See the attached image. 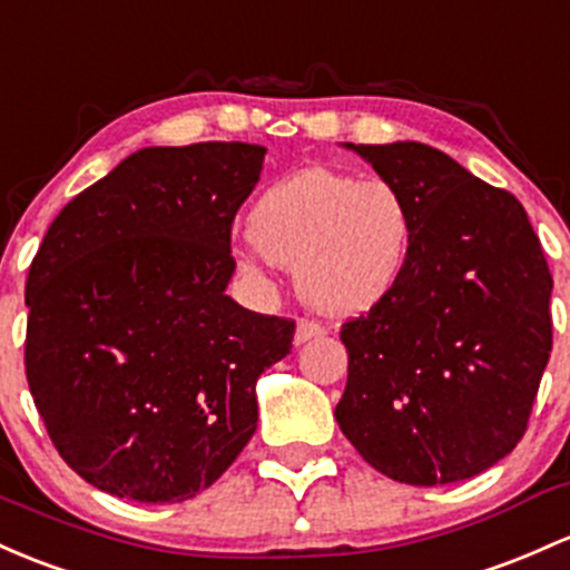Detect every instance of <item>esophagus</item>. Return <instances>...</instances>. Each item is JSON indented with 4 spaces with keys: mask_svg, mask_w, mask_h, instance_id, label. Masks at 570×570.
<instances>
[{
    "mask_svg": "<svg viewBox=\"0 0 570 570\" xmlns=\"http://www.w3.org/2000/svg\"><path fill=\"white\" fill-rule=\"evenodd\" d=\"M324 327L316 322H308V318H299L295 327V346H303L305 341H314V337H322Z\"/></svg>",
    "mask_w": 570,
    "mask_h": 570,
    "instance_id": "34e87169",
    "label": "esophagus"
}]
</instances>
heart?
<instances>
[{
	"label": "heart",
	"instance_id": "obj_1",
	"mask_svg": "<svg viewBox=\"0 0 570 570\" xmlns=\"http://www.w3.org/2000/svg\"><path fill=\"white\" fill-rule=\"evenodd\" d=\"M246 259L292 267L299 297L324 316H356L392 295L414 246V210L384 178L311 167L262 191Z\"/></svg>",
	"mask_w": 570,
	"mask_h": 570
}]
</instances>
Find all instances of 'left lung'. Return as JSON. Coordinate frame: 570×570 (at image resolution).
Instances as JSON below:
<instances>
[{
    "label": "left lung",
    "instance_id": "1",
    "mask_svg": "<svg viewBox=\"0 0 570 570\" xmlns=\"http://www.w3.org/2000/svg\"><path fill=\"white\" fill-rule=\"evenodd\" d=\"M414 210L409 267L346 322L335 419L362 460L414 487L500 462L528 428L552 352V273L514 194L414 140L354 146Z\"/></svg>",
    "mask_w": 570,
    "mask_h": 570
}]
</instances>
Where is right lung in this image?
<instances>
[{
	"instance_id": "obj_1",
	"label": "right lung",
	"mask_w": 570,
	"mask_h": 570,
	"mask_svg": "<svg viewBox=\"0 0 570 570\" xmlns=\"http://www.w3.org/2000/svg\"><path fill=\"white\" fill-rule=\"evenodd\" d=\"M265 146L140 148L65 205L27 278V381L53 446L97 490L180 503L256 430V381L295 322L227 295L233 218Z\"/></svg>"
}]
</instances>
